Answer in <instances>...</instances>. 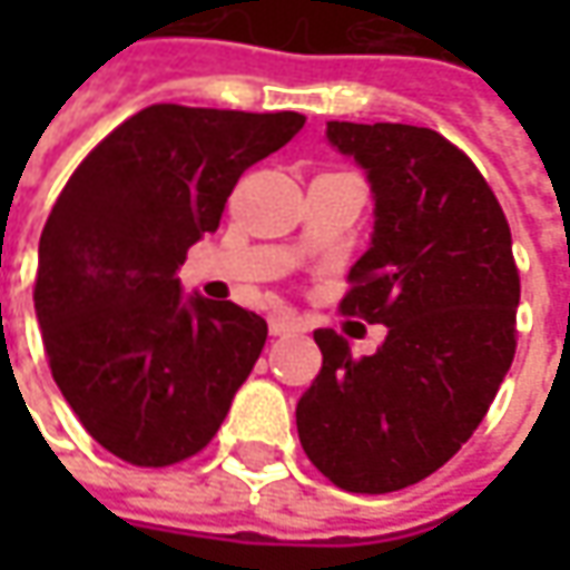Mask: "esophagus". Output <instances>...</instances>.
Segmentation results:
<instances>
[{"label":"esophagus","mask_w":570,"mask_h":570,"mask_svg":"<svg viewBox=\"0 0 570 570\" xmlns=\"http://www.w3.org/2000/svg\"><path fill=\"white\" fill-rule=\"evenodd\" d=\"M292 330H297V320L292 317V314H282V311H278V314L269 317V333H273V336H285V333H292Z\"/></svg>","instance_id":"34e87169"}]
</instances>
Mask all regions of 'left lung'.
<instances>
[{
    "label": "left lung",
    "mask_w": 570,
    "mask_h": 570,
    "mask_svg": "<svg viewBox=\"0 0 570 570\" xmlns=\"http://www.w3.org/2000/svg\"><path fill=\"white\" fill-rule=\"evenodd\" d=\"M374 199L345 314L383 323L355 358L317 330L323 367L297 403V438L345 492H400L441 470L485 419L514 362L520 304L511 228L485 177L441 132L405 122H326Z\"/></svg>",
    "instance_id": "obj_1"
}]
</instances>
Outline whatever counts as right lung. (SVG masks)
Instances as JSON below:
<instances>
[{"instance_id":"add662e5","label":"right lung","mask_w":570,"mask_h":570,"mask_svg":"<svg viewBox=\"0 0 570 570\" xmlns=\"http://www.w3.org/2000/svg\"><path fill=\"white\" fill-rule=\"evenodd\" d=\"M301 114L155 104L78 165L40 234L33 311L56 386L132 466L206 448L266 345V320L184 295L187 250L218 230L240 174L292 142Z\"/></svg>"}]
</instances>
